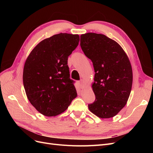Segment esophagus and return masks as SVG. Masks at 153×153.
Masks as SVG:
<instances>
[{"label": "esophagus", "instance_id": "obj_1", "mask_svg": "<svg viewBox=\"0 0 153 153\" xmlns=\"http://www.w3.org/2000/svg\"><path fill=\"white\" fill-rule=\"evenodd\" d=\"M78 85H79L80 87L81 88V89H83L84 88V80H80L79 82H78Z\"/></svg>", "mask_w": 153, "mask_h": 153}]
</instances>
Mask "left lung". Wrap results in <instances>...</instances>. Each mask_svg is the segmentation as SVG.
<instances>
[{
  "label": "left lung",
  "mask_w": 153,
  "mask_h": 153,
  "mask_svg": "<svg viewBox=\"0 0 153 153\" xmlns=\"http://www.w3.org/2000/svg\"><path fill=\"white\" fill-rule=\"evenodd\" d=\"M80 46L95 72L92 88L96 100L88 107L100 118L113 117L126 105L131 90L133 71L128 55L116 41L101 34H82Z\"/></svg>",
  "instance_id": "left-lung-1"
}]
</instances>
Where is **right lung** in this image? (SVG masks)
Segmentation results:
<instances>
[{"label":"right lung","mask_w":153,"mask_h":153,"mask_svg":"<svg viewBox=\"0 0 153 153\" xmlns=\"http://www.w3.org/2000/svg\"><path fill=\"white\" fill-rule=\"evenodd\" d=\"M79 41L78 34L53 35L39 42L26 59L23 82L27 97L45 116L64 112L77 96L69 78L68 58Z\"/></svg>","instance_id":"right-lung-1"}]
</instances>
